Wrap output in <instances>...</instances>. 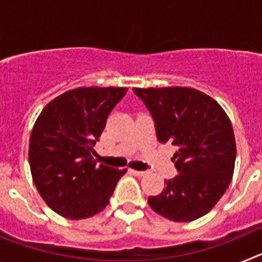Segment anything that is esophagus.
Masks as SVG:
<instances>
[{
    "label": "esophagus",
    "mask_w": 262,
    "mask_h": 262,
    "mask_svg": "<svg viewBox=\"0 0 262 262\" xmlns=\"http://www.w3.org/2000/svg\"><path fill=\"white\" fill-rule=\"evenodd\" d=\"M131 172H133L135 176H138V177H143V176L145 174V172H143V170H134L133 169Z\"/></svg>",
    "instance_id": "34e87169"
}]
</instances>
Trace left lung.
<instances>
[{
	"instance_id": "left-lung-1",
	"label": "left lung",
	"mask_w": 262,
	"mask_h": 262,
	"mask_svg": "<svg viewBox=\"0 0 262 262\" xmlns=\"http://www.w3.org/2000/svg\"><path fill=\"white\" fill-rule=\"evenodd\" d=\"M151 111L159 142L178 148L172 161L178 174L148 205L173 222H191L221 200L235 169L232 124L219 103L194 88H134Z\"/></svg>"
}]
</instances>
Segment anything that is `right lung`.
Returning a JSON list of instances; mask_svg holds the SVG:
<instances>
[{"instance_id":"right-lung-1","label":"right lung","mask_w":262,"mask_h":262,"mask_svg":"<svg viewBox=\"0 0 262 262\" xmlns=\"http://www.w3.org/2000/svg\"><path fill=\"white\" fill-rule=\"evenodd\" d=\"M127 88H77L45 106L32 127L29 161L32 181L50 209L72 221L86 219L108 205L127 169L93 159V147L108 114Z\"/></svg>"}]
</instances>
